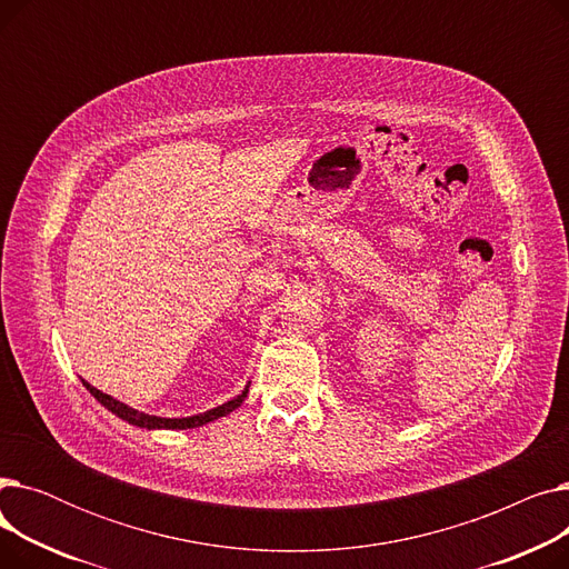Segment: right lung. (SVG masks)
I'll return each instance as SVG.
<instances>
[{
    "instance_id": "right-lung-1",
    "label": "right lung",
    "mask_w": 569,
    "mask_h": 569,
    "mask_svg": "<svg viewBox=\"0 0 569 569\" xmlns=\"http://www.w3.org/2000/svg\"><path fill=\"white\" fill-rule=\"evenodd\" d=\"M82 385L87 387L89 395H92V397H94L103 408H108L112 415H117L119 420H124V422H129V425H133V427H138V429H147V431H161V429H166V431H177V429H196V427H202V425H207V422L219 420V417L230 415L232 410H237L239 406L244 403V399H247V395H249V385H251V382H247L242 395H237L234 399H230V401H226V403H221V406H217V408H209V410H204V412L189 415V417H159V415H147V412H142V410H136V408H131V406H127V403H122V401L112 399L110 395H103L101 390H97V387H92L87 380H82Z\"/></svg>"
}]
</instances>
